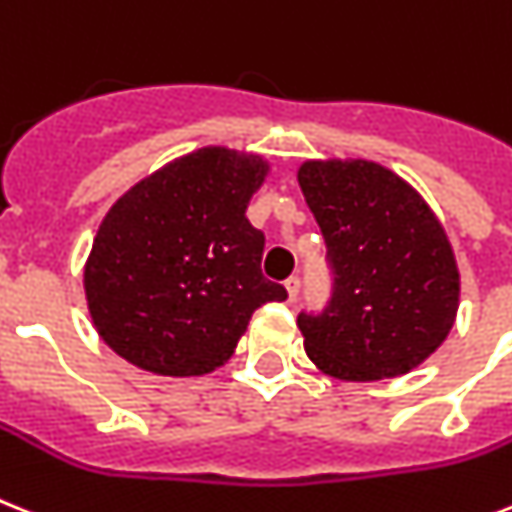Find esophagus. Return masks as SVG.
<instances>
[{"mask_svg": "<svg viewBox=\"0 0 512 512\" xmlns=\"http://www.w3.org/2000/svg\"><path fill=\"white\" fill-rule=\"evenodd\" d=\"M284 286H286V294H289V302H294V299H297V294H299V278L297 276L286 278Z\"/></svg>", "mask_w": 512, "mask_h": 512, "instance_id": "esophagus-1", "label": "esophagus"}]
</instances>
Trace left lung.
<instances>
[{
    "label": "left lung",
    "instance_id": "8db88e82",
    "mask_svg": "<svg viewBox=\"0 0 512 512\" xmlns=\"http://www.w3.org/2000/svg\"><path fill=\"white\" fill-rule=\"evenodd\" d=\"M297 181L334 273L331 302L297 318L307 357L342 381L413 371L447 339L460 305L458 263L439 218L371 160H307Z\"/></svg>",
    "mask_w": 512,
    "mask_h": 512
}]
</instances>
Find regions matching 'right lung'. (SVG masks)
I'll return each instance as SVG.
<instances>
[{"instance_id": "obj_1", "label": "right lung", "mask_w": 512, "mask_h": 512, "mask_svg": "<svg viewBox=\"0 0 512 512\" xmlns=\"http://www.w3.org/2000/svg\"><path fill=\"white\" fill-rule=\"evenodd\" d=\"M268 170L260 155L205 147L110 207L83 289L112 352L157 376H202L234 355L257 307L286 299L260 273L265 236L247 220Z\"/></svg>"}]
</instances>
